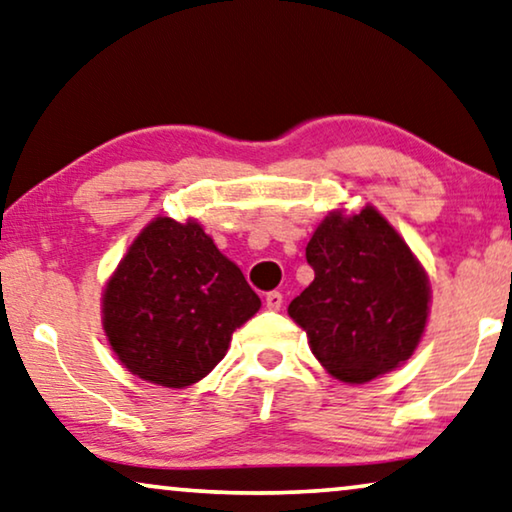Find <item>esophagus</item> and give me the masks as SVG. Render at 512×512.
Instances as JSON below:
<instances>
[{
    "instance_id": "34e87169",
    "label": "esophagus",
    "mask_w": 512,
    "mask_h": 512,
    "mask_svg": "<svg viewBox=\"0 0 512 512\" xmlns=\"http://www.w3.org/2000/svg\"><path fill=\"white\" fill-rule=\"evenodd\" d=\"M264 303H266V308H269V310H280L282 308V294L280 292H269V294H266Z\"/></svg>"
}]
</instances>
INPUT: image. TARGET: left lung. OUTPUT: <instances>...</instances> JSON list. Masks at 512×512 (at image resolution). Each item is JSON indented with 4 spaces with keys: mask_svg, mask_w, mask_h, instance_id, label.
Here are the masks:
<instances>
[{
    "mask_svg": "<svg viewBox=\"0 0 512 512\" xmlns=\"http://www.w3.org/2000/svg\"><path fill=\"white\" fill-rule=\"evenodd\" d=\"M315 271L289 303L331 377L365 384L407 361L430 315V282L411 248L375 207L331 211L305 248Z\"/></svg>",
    "mask_w": 512,
    "mask_h": 512,
    "instance_id": "1",
    "label": "left lung"
}]
</instances>
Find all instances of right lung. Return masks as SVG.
Here are the masks:
<instances>
[{
  "mask_svg": "<svg viewBox=\"0 0 512 512\" xmlns=\"http://www.w3.org/2000/svg\"><path fill=\"white\" fill-rule=\"evenodd\" d=\"M239 266L197 220L158 216L137 234L103 292V331L128 372L186 388L223 361L259 310Z\"/></svg>",
  "mask_w": 512,
  "mask_h": 512,
  "instance_id": "add662e5",
  "label": "right lung"
}]
</instances>
